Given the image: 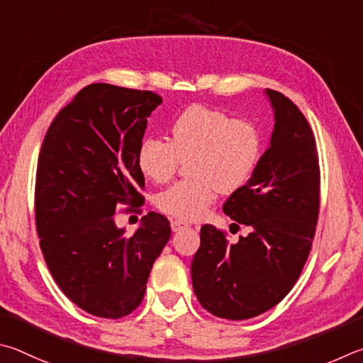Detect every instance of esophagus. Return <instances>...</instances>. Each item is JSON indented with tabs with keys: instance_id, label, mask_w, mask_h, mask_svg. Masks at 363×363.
<instances>
[{
	"instance_id": "34e87169",
	"label": "esophagus",
	"mask_w": 363,
	"mask_h": 363,
	"mask_svg": "<svg viewBox=\"0 0 363 363\" xmlns=\"http://www.w3.org/2000/svg\"><path fill=\"white\" fill-rule=\"evenodd\" d=\"M170 226H172V231H180V230H183V228H186L189 225H188V221H185V220L175 218V220L170 221Z\"/></svg>"
}]
</instances>
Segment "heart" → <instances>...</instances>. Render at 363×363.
<instances>
[{"mask_svg": "<svg viewBox=\"0 0 363 363\" xmlns=\"http://www.w3.org/2000/svg\"><path fill=\"white\" fill-rule=\"evenodd\" d=\"M263 155V138L255 124L234 119L217 108L193 105L170 125L169 142L145 138L137 164L152 183H165L186 161L189 178L157 194L162 212L183 220L202 217L218 191L231 194L247 185Z\"/></svg>", "mask_w": 363, "mask_h": 363, "instance_id": "obj_1", "label": "heart"}]
</instances>
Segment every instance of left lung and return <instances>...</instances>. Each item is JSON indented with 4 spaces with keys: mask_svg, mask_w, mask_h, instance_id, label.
Returning a JSON list of instances; mask_svg holds the SVG:
<instances>
[{
    "mask_svg": "<svg viewBox=\"0 0 363 363\" xmlns=\"http://www.w3.org/2000/svg\"><path fill=\"white\" fill-rule=\"evenodd\" d=\"M266 95L276 119L271 145L247 185L223 204L228 217L249 226V236L230 244L225 231L204 225L191 263L201 306L220 319H250L287 296L309 257L319 218L314 132L289 97L271 89Z\"/></svg>",
    "mask_w": 363,
    "mask_h": 363,
    "instance_id": "obj_1",
    "label": "left lung"
}]
</instances>
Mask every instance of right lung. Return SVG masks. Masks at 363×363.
Segmentation results:
<instances>
[{
	"instance_id": "add662e5",
	"label": "right lung",
	"mask_w": 363,
	"mask_h": 363,
	"mask_svg": "<svg viewBox=\"0 0 363 363\" xmlns=\"http://www.w3.org/2000/svg\"><path fill=\"white\" fill-rule=\"evenodd\" d=\"M161 95L89 84L50 123L38 157L35 217L40 247L60 290L86 313L121 319L142 303L170 223L150 212L130 238L118 206L137 212L145 177L137 152ZM142 212V211H138Z\"/></svg>"
}]
</instances>
